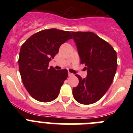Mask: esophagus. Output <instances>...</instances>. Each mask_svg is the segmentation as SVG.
Returning <instances> with one entry per match:
<instances>
[{
	"label": "esophagus",
	"instance_id": "obj_1",
	"mask_svg": "<svg viewBox=\"0 0 133 133\" xmlns=\"http://www.w3.org/2000/svg\"><path fill=\"white\" fill-rule=\"evenodd\" d=\"M73 74L72 73H70V72H69V77H72V76H73Z\"/></svg>",
	"mask_w": 133,
	"mask_h": 133
}]
</instances>
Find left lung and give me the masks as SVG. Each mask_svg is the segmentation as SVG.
<instances>
[{
	"mask_svg": "<svg viewBox=\"0 0 133 133\" xmlns=\"http://www.w3.org/2000/svg\"><path fill=\"white\" fill-rule=\"evenodd\" d=\"M81 63L85 65L87 78L78 77L72 89L75 99L83 104L97 102L106 93L117 69V52L109 43L92 32H72Z\"/></svg>",
	"mask_w": 133,
	"mask_h": 133,
	"instance_id": "obj_1",
	"label": "left lung"
}]
</instances>
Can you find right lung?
Listing matches in <instances>:
<instances>
[{"label":"right lung","mask_w":133,"mask_h":133,"mask_svg":"<svg viewBox=\"0 0 133 133\" xmlns=\"http://www.w3.org/2000/svg\"><path fill=\"white\" fill-rule=\"evenodd\" d=\"M69 31L46 29L32 35L21 46L18 66L24 87L32 98L43 103L56 99L64 81L66 69L56 70L49 63L58 53L62 44L72 39Z\"/></svg>","instance_id":"1"}]
</instances>
